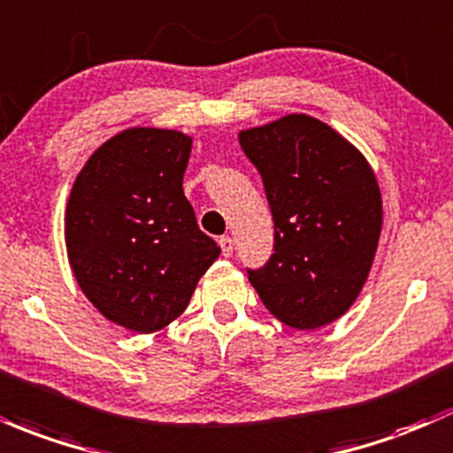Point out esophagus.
Returning <instances> with one entry per match:
<instances>
[{
    "label": "esophagus",
    "instance_id": "obj_1",
    "mask_svg": "<svg viewBox=\"0 0 453 453\" xmlns=\"http://www.w3.org/2000/svg\"><path fill=\"white\" fill-rule=\"evenodd\" d=\"M219 247H221V253L226 257H230L234 253V241L230 236H221L219 238Z\"/></svg>",
    "mask_w": 453,
    "mask_h": 453
}]
</instances>
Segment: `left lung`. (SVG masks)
I'll use <instances>...</instances> for the list:
<instances>
[{"label":"left lung","instance_id":"obj_1","mask_svg":"<svg viewBox=\"0 0 453 453\" xmlns=\"http://www.w3.org/2000/svg\"><path fill=\"white\" fill-rule=\"evenodd\" d=\"M275 223L265 266L247 268L266 310L295 329L346 314L367 280L382 226L380 188L364 154L303 113L241 131Z\"/></svg>","mask_w":453,"mask_h":453}]
</instances>
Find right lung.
Instances as JSON below:
<instances>
[{
  "mask_svg": "<svg viewBox=\"0 0 453 453\" xmlns=\"http://www.w3.org/2000/svg\"><path fill=\"white\" fill-rule=\"evenodd\" d=\"M191 137L128 128L74 180L66 251L83 295L107 320L152 333L187 310L221 250L197 227L182 191Z\"/></svg>",
  "mask_w": 453,
  "mask_h": 453,
  "instance_id": "obj_1",
  "label": "right lung"
}]
</instances>
